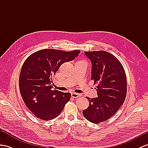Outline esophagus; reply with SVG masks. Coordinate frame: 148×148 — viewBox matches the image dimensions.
Wrapping results in <instances>:
<instances>
[{
  "instance_id": "34e87169",
  "label": "esophagus",
  "mask_w": 148,
  "mask_h": 148,
  "mask_svg": "<svg viewBox=\"0 0 148 148\" xmlns=\"http://www.w3.org/2000/svg\"><path fill=\"white\" fill-rule=\"evenodd\" d=\"M71 96L74 97V98H77L79 97H80L81 95L79 94H77V93H75V92H73L71 94Z\"/></svg>"
}]
</instances>
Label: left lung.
<instances>
[{
	"mask_svg": "<svg viewBox=\"0 0 148 148\" xmlns=\"http://www.w3.org/2000/svg\"><path fill=\"white\" fill-rule=\"evenodd\" d=\"M92 63L91 80L96 84L97 97L89 98V107L82 114L90 122L98 124L110 119L124 103L127 79L122 64L104 51L84 52Z\"/></svg>",
	"mask_w": 148,
	"mask_h": 148,
	"instance_id": "1",
	"label": "left lung"
}]
</instances>
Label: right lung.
Listing matches in <instances>:
<instances>
[{"label":"right lung","instance_id":"obj_1","mask_svg":"<svg viewBox=\"0 0 148 148\" xmlns=\"http://www.w3.org/2000/svg\"><path fill=\"white\" fill-rule=\"evenodd\" d=\"M80 52L42 49L25 60L18 81L20 92L25 104L37 118L44 121L56 118L70 100L71 93L52 90V79L63 63L74 59Z\"/></svg>","mask_w":148,"mask_h":148}]
</instances>
